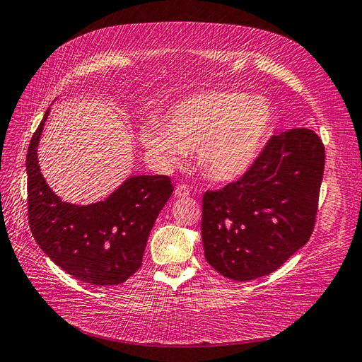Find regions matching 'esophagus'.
I'll list each match as a JSON object with an SVG mask.
<instances>
[{"mask_svg": "<svg viewBox=\"0 0 362 362\" xmlns=\"http://www.w3.org/2000/svg\"><path fill=\"white\" fill-rule=\"evenodd\" d=\"M174 196L175 197H187V196H189L188 187L183 185V183H180V185H177L175 189H174Z\"/></svg>", "mask_w": 362, "mask_h": 362, "instance_id": "esophagus-1", "label": "esophagus"}]
</instances>
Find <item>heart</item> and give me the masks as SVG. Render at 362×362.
Wrapping results in <instances>:
<instances>
[{
  "instance_id": "1",
  "label": "heart",
  "mask_w": 362,
  "mask_h": 362,
  "mask_svg": "<svg viewBox=\"0 0 362 362\" xmlns=\"http://www.w3.org/2000/svg\"><path fill=\"white\" fill-rule=\"evenodd\" d=\"M274 126L275 109L267 98L210 90L177 103L166 113L165 127H144L141 143L166 169L197 151V166L206 179L227 183L253 166Z\"/></svg>"
}]
</instances>
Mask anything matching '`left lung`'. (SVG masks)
I'll use <instances>...</instances> for the list:
<instances>
[{"instance_id": "left-lung-1", "label": "left lung", "mask_w": 362, "mask_h": 362, "mask_svg": "<svg viewBox=\"0 0 362 362\" xmlns=\"http://www.w3.org/2000/svg\"><path fill=\"white\" fill-rule=\"evenodd\" d=\"M325 148L311 129L274 135L240 180L202 199L205 259L230 280L276 271L308 243L316 222Z\"/></svg>"}]
</instances>
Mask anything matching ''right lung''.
I'll list each match as a JSON object with an SVG mask.
<instances>
[{
	"instance_id": "add662e5",
	"label": "right lung",
	"mask_w": 362,
	"mask_h": 362,
	"mask_svg": "<svg viewBox=\"0 0 362 362\" xmlns=\"http://www.w3.org/2000/svg\"><path fill=\"white\" fill-rule=\"evenodd\" d=\"M49 109L30 138L28 173L29 227L40 249L74 279L96 286L124 283L143 263L148 236L173 194L168 175H130L104 201L64 202L48 187L37 148Z\"/></svg>"
}]
</instances>
